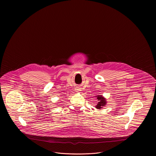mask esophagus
I'll return each instance as SVG.
<instances>
[{
  "instance_id": "esophagus-1",
  "label": "esophagus",
  "mask_w": 156,
  "mask_h": 156,
  "mask_svg": "<svg viewBox=\"0 0 156 156\" xmlns=\"http://www.w3.org/2000/svg\"><path fill=\"white\" fill-rule=\"evenodd\" d=\"M76 90L77 92H79V91H80V88L77 87V88H76Z\"/></svg>"
}]
</instances>
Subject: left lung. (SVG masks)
Instances as JSON below:
<instances>
[{
  "mask_svg": "<svg viewBox=\"0 0 156 156\" xmlns=\"http://www.w3.org/2000/svg\"><path fill=\"white\" fill-rule=\"evenodd\" d=\"M97 99L98 100L99 102L98 103V104L95 108L97 109H101V108H102L103 106H104L106 105V100L102 96H99V95H98Z\"/></svg>",
  "mask_w": 156,
  "mask_h": 156,
  "instance_id": "left-lung-1",
  "label": "left lung"
}]
</instances>
